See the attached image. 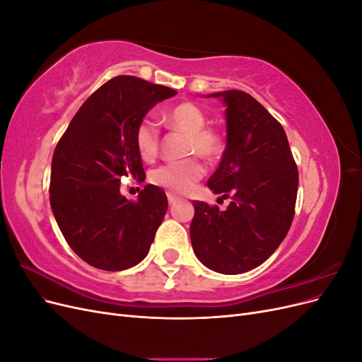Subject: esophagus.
Listing matches in <instances>:
<instances>
[{"label": "esophagus", "instance_id": "34e87169", "mask_svg": "<svg viewBox=\"0 0 362 362\" xmlns=\"http://www.w3.org/2000/svg\"><path fill=\"white\" fill-rule=\"evenodd\" d=\"M177 199H178V198H177V196H175L173 193H170V192L168 193V201H169V204H170V205L177 202Z\"/></svg>", "mask_w": 362, "mask_h": 362}]
</instances>
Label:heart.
<instances>
[{
  "label": "heart",
  "mask_w": 362,
  "mask_h": 362,
  "mask_svg": "<svg viewBox=\"0 0 362 362\" xmlns=\"http://www.w3.org/2000/svg\"><path fill=\"white\" fill-rule=\"evenodd\" d=\"M168 125L185 134L184 154L199 156L205 160H216L222 152V139L213 128H206L208 117L201 107L192 103H181L166 113ZM139 156L145 161L154 160L160 151V128L151 116L140 120L134 133ZM205 173L204 164L198 157L163 164L151 172L149 180L173 193L189 192Z\"/></svg>",
  "instance_id": "1"
}]
</instances>
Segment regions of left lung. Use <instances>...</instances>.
Instances as JSON below:
<instances>
[{
  "label": "left lung",
  "instance_id": "left-lung-1",
  "mask_svg": "<svg viewBox=\"0 0 362 362\" xmlns=\"http://www.w3.org/2000/svg\"><path fill=\"white\" fill-rule=\"evenodd\" d=\"M210 96L226 105V148L206 185L231 202L222 211L194 201L190 238L202 264L237 275L262 264L286 238L299 172L286 131L254 96L235 89Z\"/></svg>",
  "mask_w": 362,
  "mask_h": 362
}]
</instances>
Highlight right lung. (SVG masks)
Segmentation results:
<instances>
[{
	"mask_svg": "<svg viewBox=\"0 0 362 362\" xmlns=\"http://www.w3.org/2000/svg\"><path fill=\"white\" fill-rule=\"evenodd\" d=\"M173 95L137 76H115L87 98L54 149L49 204L64 240L87 264L119 272L148 255L168 211L166 193L148 184L128 201L120 178H146L136 128Z\"/></svg>",
	"mask_w": 362,
	"mask_h": 362,
	"instance_id": "1",
	"label": "right lung"
}]
</instances>
